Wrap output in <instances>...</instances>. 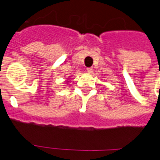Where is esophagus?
I'll return each instance as SVG.
<instances>
[{
    "mask_svg": "<svg viewBox=\"0 0 160 160\" xmlns=\"http://www.w3.org/2000/svg\"><path fill=\"white\" fill-rule=\"evenodd\" d=\"M87 72H88V73H92L93 72V68L92 67H88V68H87Z\"/></svg>",
    "mask_w": 160,
    "mask_h": 160,
    "instance_id": "esophagus-1",
    "label": "esophagus"
}]
</instances>
